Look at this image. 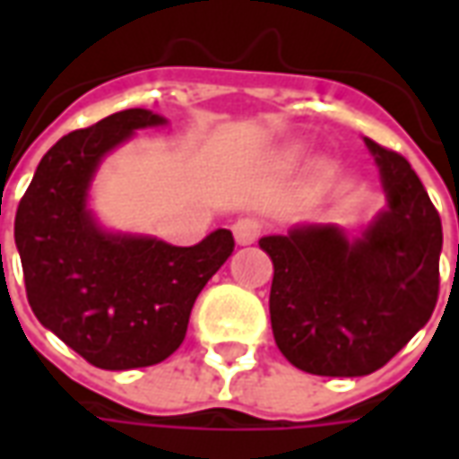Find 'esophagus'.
Wrapping results in <instances>:
<instances>
[{
    "mask_svg": "<svg viewBox=\"0 0 459 459\" xmlns=\"http://www.w3.org/2000/svg\"><path fill=\"white\" fill-rule=\"evenodd\" d=\"M260 230H263V223L258 219H253V216H240L236 223H233V238L238 246H250V243H255L260 236Z\"/></svg>",
    "mask_w": 459,
    "mask_h": 459,
    "instance_id": "obj_1",
    "label": "esophagus"
}]
</instances>
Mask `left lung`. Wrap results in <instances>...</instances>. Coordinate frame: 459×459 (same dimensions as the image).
Listing matches in <instances>:
<instances>
[{
  "label": "left lung",
  "mask_w": 459,
  "mask_h": 459,
  "mask_svg": "<svg viewBox=\"0 0 459 459\" xmlns=\"http://www.w3.org/2000/svg\"><path fill=\"white\" fill-rule=\"evenodd\" d=\"M388 209L349 240L337 226L265 236L270 322L290 364L317 376H366L430 319L440 290L443 223L403 154L366 137Z\"/></svg>",
  "instance_id": "left-lung-1"
}]
</instances>
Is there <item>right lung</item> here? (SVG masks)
I'll return each mask as SVG.
<instances>
[{
    "label": "right lung",
    "mask_w": 459,
    "mask_h": 459,
    "mask_svg": "<svg viewBox=\"0 0 459 459\" xmlns=\"http://www.w3.org/2000/svg\"><path fill=\"white\" fill-rule=\"evenodd\" d=\"M164 122L132 108L68 132L39 161L16 209L14 240L36 319L98 368H140L174 354L199 292L236 246L226 229L179 248L95 223L85 199L100 160L134 130Z\"/></svg>",
    "instance_id": "1"
}]
</instances>
